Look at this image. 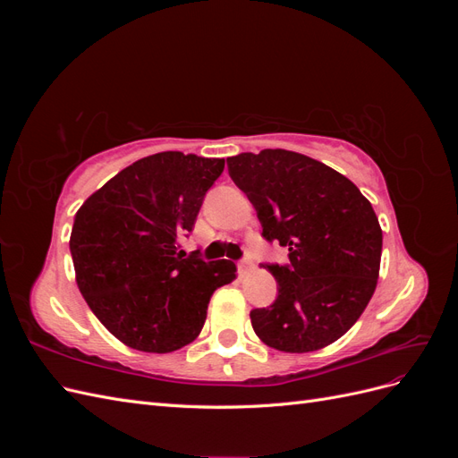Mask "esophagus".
I'll return each instance as SVG.
<instances>
[{
    "mask_svg": "<svg viewBox=\"0 0 458 458\" xmlns=\"http://www.w3.org/2000/svg\"><path fill=\"white\" fill-rule=\"evenodd\" d=\"M237 267H239V271H241V273L248 271V269L252 267V259H250V258H244V259H241V261L237 263Z\"/></svg>",
    "mask_w": 458,
    "mask_h": 458,
    "instance_id": "obj_1",
    "label": "esophagus"
}]
</instances>
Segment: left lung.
Segmentation results:
<instances>
[{"label":"left lung","mask_w":458,"mask_h":458,"mask_svg":"<svg viewBox=\"0 0 458 458\" xmlns=\"http://www.w3.org/2000/svg\"><path fill=\"white\" fill-rule=\"evenodd\" d=\"M227 165L263 237L288 248L286 266H263L279 296L250 311L254 332L284 353L327 348L355 325L378 283L382 229L370 202L348 177L300 152H241Z\"/></svg>","instance_id":"left-lung-1"}]
</instances>
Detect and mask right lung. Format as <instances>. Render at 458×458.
Wrapping results in <instances>:
<instances>
[{
	"label": "right lung",
	"instance_id": "right-lung-1",
	"mask_svg": "<svg viewBox=\"0 0 458 458\" xmlns=\"http://www.w3.org/2000/svg\"><path fill=\"white\" fill-rule=\"evenodd\" d=\"M224 158L165 150L133 162L80 206L71 233L76 283L128 348L170 353L195 340L208 303L237 276L231 259L185 258L206 191Z\"/></svg>",
	"mask_w": 458,
	"mask_h": 458
}]
</instances>
